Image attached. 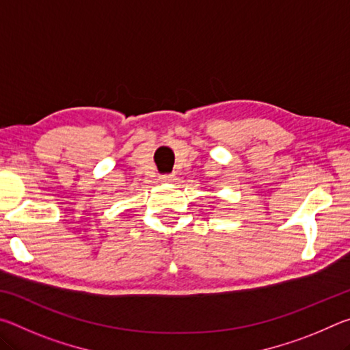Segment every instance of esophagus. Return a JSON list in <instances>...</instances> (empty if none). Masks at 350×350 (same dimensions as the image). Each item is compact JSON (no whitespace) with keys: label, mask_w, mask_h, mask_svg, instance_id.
Wrapping results in <instances>:
<instances>
[{"label":"esophagus","mask_w":350,"mask_h":350,"mask_svg":"<svg viewBox=\"0 0 350 350\" xmlns=\"http://www.w3.org/2000/svg\"><path fill=\"white\" fill-rule=\"evenodd\" d=\"M159 180H161V182H174L176 176L174 174H162V176H159Z\"/></svg>","instance_id":"34e87169"}]
</instances>
